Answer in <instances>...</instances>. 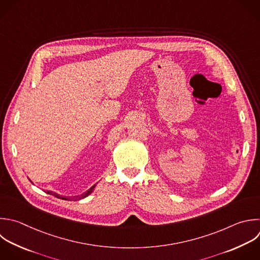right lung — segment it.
<instances>
[{
  "label": "right lung",
  "instance_id": "right-lung-1",
  "mask_svg": "<svg viewBox=\"0 0 260 260\" xmlns=\"http://www.w3.org/2000/svg\"><path fill=\"white\" fill-rule=\"evenodd\" d=\"M29 179V178H28ZM31 182V181H30ZM32 183V182H31ZM95 186H96V184H94L92 187H90L87 191H85L84 193H82L81 195H76V196H74V198H73V200H80V199H83V198H85V197H87L89 194H91L92 192H93V190H94V188H95ZM48 194H51V195H54L55 197H57V198H60V199H63V200H72L70 197H67V196H61L60 194H57V193H55V192H52V191H46Z\"/></svg>",
  "mask_w": 260,
  "mask_h": 260
}]
</instances>
